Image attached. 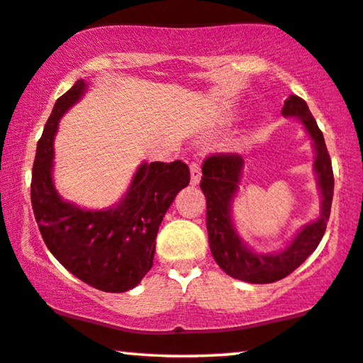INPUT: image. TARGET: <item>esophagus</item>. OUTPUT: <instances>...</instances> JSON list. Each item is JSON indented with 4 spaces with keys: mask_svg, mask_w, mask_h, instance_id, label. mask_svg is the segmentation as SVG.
<instances>
[{
    "mask_svg": "<svg viewBox=\"0 0 363 363\" xmlns=\"http://www.w3.org/2000/svg\"><path fill=\"white\" fill-rule=\"evenodd\" d=\"M202 177V171H201V161L194 160L191 162V184L192 186H199Z\"/></svg>",
    "mask_w": 363,
    "mask_h": 363,
    "instance_id": "1",
    "label": "esophagus"
}]
</instances>
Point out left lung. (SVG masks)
Here are the masks:
<instances>
[{"mask_svg": "<svg viewBox=\"0 0 363 363\" xmlns=\"http://www.w3.org/2000/svg\"><path fill=\"white\" fill-rule=\"evenodd\" d=\"M284 116H298L313 138L315 147V172L323 192V213L318 220L306 225L289 247L274 255H259L245 247L235 233L230 218V202L238 189L243 169V157L235 152H216L202 164L201 189L207 199V233L211 252L218 267L228 277L247 283L264 284L279 281L306 262L318 248L329 222L330 203L334 196L333 162L309 106L298 95H289L281 110Z\"/></svg>", "mask_w": 363, "mask_h": 363, "instance_id": "8db88e82", "label": "left lung"}]
</instances>
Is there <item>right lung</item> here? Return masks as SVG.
Listing matches in <instances>:
<instances>
[{"mask_svg": "<svg viewBox=\"0 0 363 363\" xmlns=\"http://www.w3.org/2000/svg\"><path fill=\"white\" fill-rule=\"evenodd\" d=\"M84 90L85 82L77 80L55 101L35 151L30 202L45 247L60 264L96 289L125 293L151 269L157 228L191 172L182 161L143 164L123 201L110 211H82L64 202L50 176L52 141L59 118Z\"/></svg>", "mask_w": 363, "mask_h": 363, "instance_id": "obj_1", "label": "right lung"}]
</instances>
